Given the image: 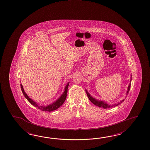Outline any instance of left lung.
Returning a JSON list of instances; mask_svg holds the SVG:
<instances>
[{"label": "left lung", "instance_id": "left-lung-1", "mask_svg": "<svg viewBox=\"0 0 150 150\" xmlns=\"http://www.w3.org/2000/svg\"><path fill=\"white\" fill-rule=\"evenodd\" d=\"M131 80H132V78L131 77V80H130V82H131ZM130 87H131V84H129V86H128V88H127V93H129V91H130ZM86 91L87 93V95L89 99L90 100V101L96 105L97 107H100V108H102L104 109H107V108H113V107H116L117 105H118L122 103L123 102L124 100H121L120 102L119 103L117 104H108L107 103H105V102L103 101H102V100H96L95 98H93L91 96H90V94L88 93L87 90H86Z\"/></svg>", "mask_w": 150, "mask_h": 150}]
</instances>
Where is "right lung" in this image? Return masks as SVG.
Segmentation results:
<instances>
[{
  "label": "right lung",
  "mask_w": 150,
  "mask_h": 150,
  "mask_svg": "<svg viewBox=\"0 0 150 150\" xmlns=\"http://www.w3.org/2000/svg\"><path fill=\"white\" fill-rule=\"evenodd\" d=\"M69 82H68L66 85V86L64 88V93L60 96V98L58 100H57V101L54 102L53 103L48 105L47 106L40 105L38 104H37L33 100H32L31 98H30L29 97L27 96V95L23 90V87L22 84H20V86H21V89L22 92L23 93L24 96L25 97V98H26L27 100H28V101L31 104H32L33 106L36 107L38 109H40V110H42L43 111H49V112H50V111H52L54 110H57V109L60 108L63 104L64 102L65 101V100L66 99V97H67V91H68V88L69 86Z\"/></svg>",
  "instance_id": "right-lung-1"
}]
</instances>
